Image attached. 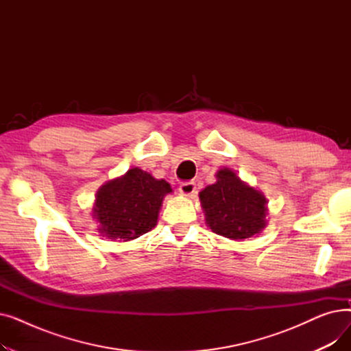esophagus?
<instances>
[{
	"instance_id": "esophagus-1",
	"label": "esophagus",
	"mask_w": 351,
	"mask_h": 351,
	"mask_svg": "<svg viewBox=\"0 0 351 351\" xmlns=\"http://www.w3.org/2000/svg\"><path fill=\"white\" fill-rule=\"evenodd\" d=\"M196 191V183L195 182H183L179 186V192L185 196H192Z\"/></svg>"
}]
</instances>
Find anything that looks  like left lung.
Here are the masks:
<instances>
[{
    "label": "left lung",
    "instance_id": "8db88e82",
    "mask_svg": "<svg viewBox=\"0 0 351 351\" xmlns=\"http://www.w3.org/2000/svg\"><path fill=\"white\" fill-rule=\"evenodd\" d=\"M217 182L200 192L209 228L233 241L252 237L266 225L265 196L245 185L230 169H220Z\"/></svg>",
    "mask_w": 351,
    "mask_h": 351
}]
</instances>
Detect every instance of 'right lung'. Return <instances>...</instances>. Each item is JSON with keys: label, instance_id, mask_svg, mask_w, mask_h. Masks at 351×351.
<instances>
[{"label": "right lung", "instance_id": "right-lung-1", "mask_svg": "<svg viewBox=\"0 0 351 351\" xmlns=\"http://www.w3.org/2000/svg\"><path fill=\"white\" fill-rule=\"evenodd\" d=\"M172 192L169 183L138 168L109 180L97 193L94 216L101 234L112 241H132L155 228L162 200Z\"/></svg>", "mask_w": 351, "mask_h": 351}]
</instances>
